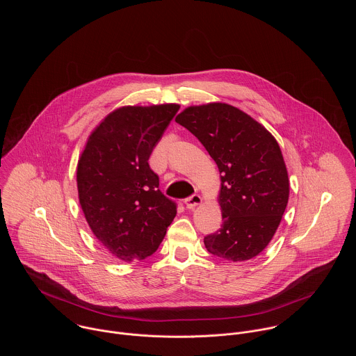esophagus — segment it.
<instances>
[{"label":"esophagus","instance_id":"1","mask_svg":"<svg viewBox=\"0 0 356 356\" xmlns=\"http://www.w3.org/2000/svg\"><path fill=\"white\" fill-rule=\"evenodd\" d=\"M200 203H202V197L199 195H192V196L185 199V204H186L188 208H195L196 205H199Z\"/></svg>","mask_w":356,"mask_h":356}]
</instances>
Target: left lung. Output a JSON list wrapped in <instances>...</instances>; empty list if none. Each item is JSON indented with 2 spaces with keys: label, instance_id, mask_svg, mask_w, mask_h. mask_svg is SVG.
Listing matches in <instances>:
<instances>
[{
  "label": "left lung",
  "instance_id": "8db88e82",
  "mask_svg": "<svg viewBox=\"0 0 356 356\" xmlns=\"http://www.w3.org/2000/svg\"><path fill=\"white\" fill-rule=\"evenodd\" d=\"M175 122L188 129L220 172V229L204 237L218 257L243 261L271 241L289 199V179L275 138L250 115L222 102L189 106Z\"/></svg>",
  "mask_w": 356,
  "mask_h": 356
}]
</instances>
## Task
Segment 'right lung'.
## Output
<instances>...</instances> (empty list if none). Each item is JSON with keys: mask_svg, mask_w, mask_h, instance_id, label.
I'll return each mask as SVG.
<instances>
[{"mask_svg": "<svg viewBox=\"0 0 356 356\" xmlns=\"http://www.w3.org/2000/svg\"><path fill=\"white\" fill-rule=\"evenodd\" d=\"M178 111L177 104L119 108L93 131L79 159L85 218L102 245L124 261L154 254L177 215L148 160Z\"/></svg>", "mask_w": 356, "mask_h": 356, "instance_id": "add662e5", "label": "right lung"}]
</instances>
